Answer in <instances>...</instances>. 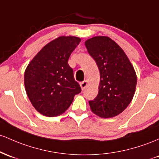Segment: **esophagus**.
I'll return each instance as SVG.
<instances>
[{"label": "esophagus", "instance_id": "obj_1", "mask_svg": "<svg viewBox=\"0 0 159 159\" xmlns=\"http://www.w3.org/2000/svg\"><path fill=\"white\" fill-rule=\"evenodd\" d=\"M80 86H81L82 90H84V89L86 88L87 85H88V82L85 81H85L81 82V83H80Z\"/></svg>", "mask_w": 159, "mask_h": 159}]
</instances>
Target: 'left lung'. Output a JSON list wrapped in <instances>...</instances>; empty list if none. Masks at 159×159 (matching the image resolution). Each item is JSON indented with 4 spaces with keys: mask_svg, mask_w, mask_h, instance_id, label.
<instances>
[{
    "mask_svg": "<svg viewBox=\"0 0 159 159\" xmlns=\"http://www.w3.org/2000/svg\"><path fill=\"white\" fill-rule=\"evenodd\" d=\"M85 45L95 60L101 77L97 97L89 101L91 110L101 118L116 116L132 101L137 85L134 67L122 48L110 37H94Z\"/></svg>",
    "mask_w": 159,
    "mask_h": 159,
    "instance_id": "obj_1",
    "label": "left lung"
}]
</instances>
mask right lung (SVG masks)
Returning <instances> with one entry per match:
<instances>
[{
  "instance_id": "1",
  "label": "right lung",
  "mask_w": 159,
  "mask_h": 159,
  "mask_svg": "<svg viewBox=\"0 0 159 159\" xmlns=\"http://www.w3.org/2000/svg\"><path fill=\"white\" fill-rule=\"evenodd\" d=\"M79 37L61 36L42 48L25 71V87L28 98L39 113L54 117L65 113L81 92L68 65Z\"/></svg>"
}]
</instances>
